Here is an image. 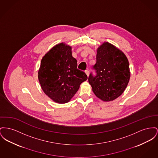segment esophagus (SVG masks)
Returning a JSON list of instances; mask_svg holds the SVG:
<instances>
[{"instance_id": "obj_1", "label": "esophagus", "mask_w": 158, "mask_h": 158, "mask_svg": "<svg viewBox=\"0 0 158 158\" xmlns=\"http://www.w3.org/2000/svg\"><path fill=\"white\" fill-rule=\"evenodd\" d=\"M85 73H86V74L87 75V76H89V72L88 70H85Z\"/></svg>"}]
</instances>
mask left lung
<instances>
[{
    "instance_id": "1",
    "label": "left lung",
    "mask_w": 158,
    "mask_h": 158,
    "mask_svg": "<svg viewBox=\"0 0 158 158\" xmlns=\"http://www.w3.org/2000/svg\"><path fill=\"white\" fill-rule=\"evenodd\" d=\"M96 59L93 69L97 74H89L88 82L98 98L104 102L113 101L123 93L129 82L128 58L120 49L106 42L98 48Z\"/></svg>"
}]
</instances>
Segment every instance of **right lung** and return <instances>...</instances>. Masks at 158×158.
Segmentation results:
<instances>
[{
	"label": "right lung",
	"instance_id": "obj_1",
	"mask_svg": "<svg viewBox=\"0 0 158 158\" xmlns=\"http://www.w3.org/2000/svg\"><path fill=\"white\" fill-rule=\"evenodd\" d=\"M77 60L72 55V47L60 43L44 56L38 71L43 91L54 102H68L87 80L84 72L77 69Z\"/></svg>",
	"mask_w": 158,
	"mask_h": 158
}]
</instances>
